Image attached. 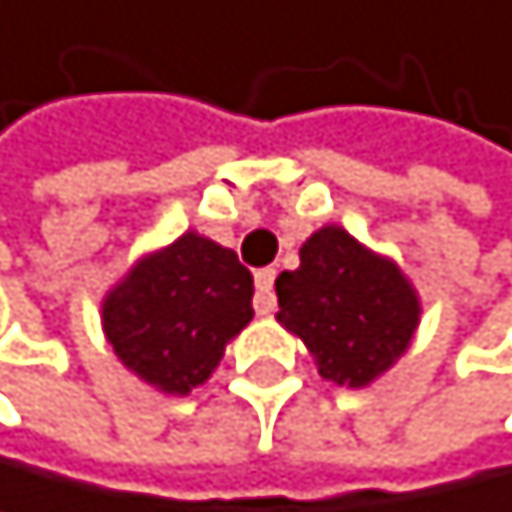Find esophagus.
Here are the masks:
<instances>
[{"label":"esophagus","instance_id":"esophagus-1","mask_svg":"<svg viewBox=\"0 0 512 512\" xmlns=\"http://www.w3.org/2000/svg\"><path fill=\"white\" fill-rule=\"evenodd\" d=\"M274 277L277 271L274 267H261L258 274H254V287H258V294H254V310L258 313H271L274 310Z\"/></svg>","mask_w":512,"mask_h":512}]
</instances>
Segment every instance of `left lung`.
<instances>
[{
	"label": "left lung",
	"mask_w": 512,
	"mask_h": 512,
	"mask_svg": "<svg viewBox=\"0 0 512 512\" xmlns=\"http://www.w3.org/2000/svg\"><path fill=\"white\" fill-rule=\"evenodd\" d=\"M281 320L313 356L320 376L359 385L382 376L412 343L418 297L402 271L343 228H320L300 248V267L274 281Z\"/></svg>",
	"instance_id": "obj_1"
}]
</instances>
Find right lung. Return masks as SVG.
Segmentation results:
<instances>
[{
    "label": "right lung",
    "mask_w": 512,
    "mask_h": 512,
    "mask_svg": "<svg viewBox=\"0 0 512 512\" xmlns=\"http://www.w3.org/2000/svg\"><path fill=\"white\" fill-rule=\"evenodd\" d=\"M254 277L235 251L182 235L133 267L104 300V333L123 366L172 395L212 376L254 317Z\"/></svg>",
    "instance_id": "add662e5"
}]
</instances>
